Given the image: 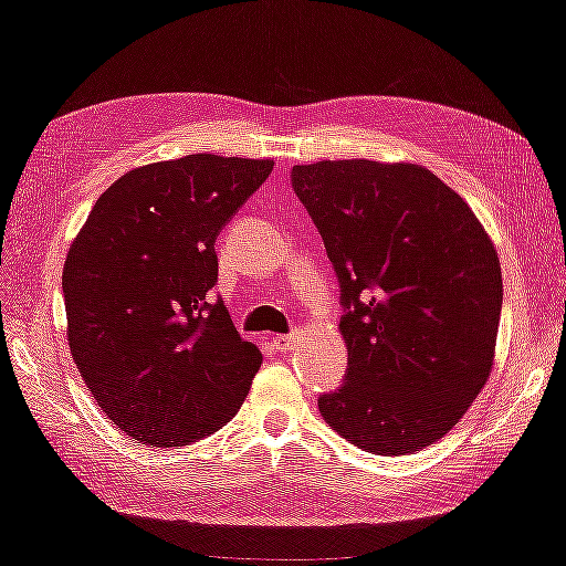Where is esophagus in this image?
I'll return each instance as SVG.
<instances>
[{"label":"esophagus","mask_w":566,"mask_h":566,"mask_svg":"<svg viewBox=\"0 0 566 566\" xmlns=\"http://www.w3.org/2000/svg\"><path fill=\"white\" fill-rule=\"evenodd\" d=\"M294 340H297V335H276V337H274V345H276V348H280V350H290Z\"/></svg>","instance_id":"1"}]
</instances>
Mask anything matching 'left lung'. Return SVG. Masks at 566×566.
Segmentation results:
<instances>
[{
  "label": "left lung",
  "instance_id": "left-lung-1",
  "mask_svg": "<svg viewBox=\"0 0 566 566\" xmlns=\"http://www.w3.org/2000/svg\"><path fill=\"white\" fill-rule=\"evenodd\" d=\"M292 185L345 307L348 376L319 396V415L386 458L434 444L491 378L503 305L495 243L468 202L415 163L323 159L294 165Z\"/></svg>",
  "mask_w": 566,
  "mask_h": 566
}]
</instances>
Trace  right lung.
<instances>
[{
	"instance_id": "obj_1",
	"label": "right lung",
	"mask_w": 566,
	"mask_h": 566,
	"mask_svg": "<svg viewBox=\"0 0 566 566\" xmlns=\"http://www.w3.org/2000/svg\"><path fill=\"white\" fill-rule=\"evenodd\" d=\"M272 167L208 151L134 167L101 192L67 249V348L132 440L198 442L247 399L261 350L208 294L218 233Z\"/></svg>"
}]
</instances>
